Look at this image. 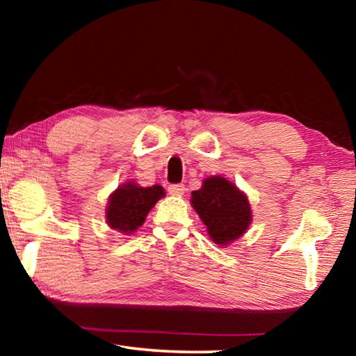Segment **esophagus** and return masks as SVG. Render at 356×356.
Segmentation results:
<instances>
[{
	"instance_id": "esophagus-1",
	"label": "esophagus",
	"mask_w": 356,
	"mask_h": 356,
	"mask_svg": "<svg viewBox=\"0 0 356 356\" xmlns=\"http://www.w3.org/2000/svg\"><path fill=\"white\" fill-rule=\"evenodd\" d=\"M168 191H170V195L172 196H182L185 193V185L182 184H174L168 186Z\"/></svg>"
}]
</instances>
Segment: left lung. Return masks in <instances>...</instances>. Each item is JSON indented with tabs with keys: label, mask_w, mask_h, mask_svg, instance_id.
<instances>
[{
	"label": "left lung",
	"mask_w": 356,
	"mask_h": 356,
	"mask_svg": "<svg viewBox=\"0 0 356 356\" xmlns=\"http://www.w3.org/2000/svg\"><path fill=\"white\" fill-rule=\"evenodd\" d=\"M191 206L207 226L210 238L220 246L236 242L251 225L248 197L221 176L204 180L201 188L191 193Z\"/></svg>",
	"instance_id": "obj_1"
}]
</instances>
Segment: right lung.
I'll return each mask as SVG.
<instances>
[{
    "instance_id": "1",
    "label": "right lung",
    "mask_w": 356,
    "mask_h": 356,
    "mask_svg": "<svg viewBox=\"0 0 356 356\" xmlns=\"http://www.w3.org/2000/svg\"><path fill=\"white\" fill-rule=\"evenodd\" d=\"M165 196L163 186H140L135 182H129L118 186L111 193L106 206V222L114 231L125 236L135 232L143 226L146 216L156 201Z\"/></svg>"
}]
</instances>
